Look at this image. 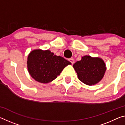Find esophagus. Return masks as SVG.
<instances>
[{"instance_id": "1", "label": "esophagus", "mask_w": 125, "mask_h": 125, "mask_svg": "<svg viewBox=\"0 0 125 125\" xmlns=\"http://www.w3.org/2000/svg\"><path fill=\"white\" fill-rule=\"evenodd\" d=\"M69 62H71L72 64H73L74 63V60L73 58H70V59H69Z\"/></svg>"}]
</instances>
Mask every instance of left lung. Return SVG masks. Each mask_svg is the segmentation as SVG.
Returning a JSON list of instances; mask_svg holds the SVG:
<instances>
[{
  "label": "left lung",
  "mask_w": 125,
  "mask_h": 125,
  "mask_svg": "<svg viewBox=\"0 0 125 125\" xmlns=\"http://www.w3.org/2000/svg\"><path fill=\"white\" fill-rule=\"evenodd\" d=\"M73 68L77 73L78 79L88 85L99 83L106 70V64L102 59L90 56L82 57L81 60L73 64Z\"/></svg>",
  "instance_id": "1"
}]
</instances>
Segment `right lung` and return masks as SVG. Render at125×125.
Instances as JSON below:
<instances>
[{
  "instance_id": "add662e5",
  "label": "right lung",
  "mask_w": 125,
  "mask_h": 125,
  "mask_svg": "<svg viewBox=\"0 0 125 125\" xmlns=\"http://www.w3.org/2000/svg\"><path fill=\"white\" fill-rule=\"evenodd\" d=\"M27 69L36 81L48 83L57 78L63 69L71 63L50 50H33L27 57Z\"/></svg>"
}]
</instances>
